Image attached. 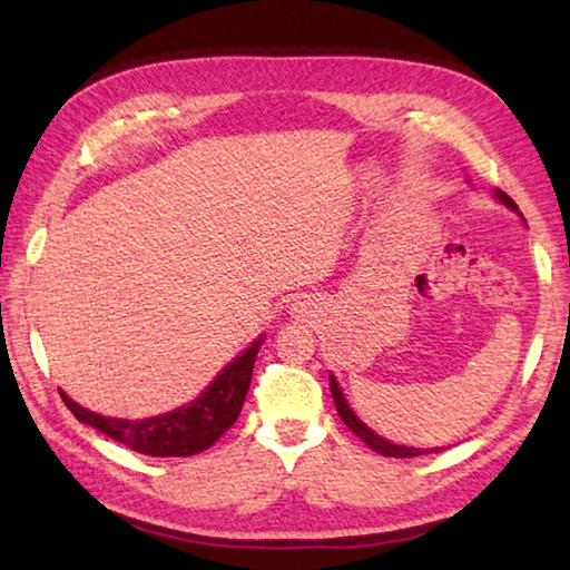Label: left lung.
I'll use <instances>...</instances> for the list:
<instances>
[{
  "instance_id": "1",
  "label": "left lung",
  "mask_w": 570,
  "mask_h": 570,
  "mask_svg": "<svg viewBox=\"0 0 570 570\" xmlns=\"http://www.w3.org/2000/svg\"><path fill=\"white\" fill-rule=\"evenodd\" d=\"M498 198L503 200V204L508 206V208H513V210H518V206H515V200L508 196V193H503V190H498ZM332 394H334V404H336V412H340V417L344 420V424L346 428H350L356 438H362L366 445H370L374 452H380V455H390V458H414V455H428V452H440L438 448H432V450H417V448H404V445H392L390 440H384V438H380V435H374V432L366 428V424H362L360 420L354 417V412L350 410V404H346V400H344V394H342V390H340V384H336V380L332 377Z\"/></svg>"
}]
</instances>
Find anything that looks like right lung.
I'll return each mask as SVG.
<instances>
[{
    "label": "right lung",
    "mask_w": 570,
    "mask_h": 570,
    "mask_svg": "<svg viewBox=\"0 0 570 570\" xmlns=\"http://www.w3.org/2000/svg\"><path fill=\"white\" fill-rule=\"evenodd\" d=\"M258 346H262V340L250 344L234 364H228L196 402H190L188 407H180L176 412L160 414V417H102V414L80 407L65 392L60 394L67 410L77 420L100 430L102 435L118 440L120 445H128L130 450L153 458H190L208 450L236 422L240 407H244Z\"/></svg>",
    "instance_id": "1"
}]
</instances>
